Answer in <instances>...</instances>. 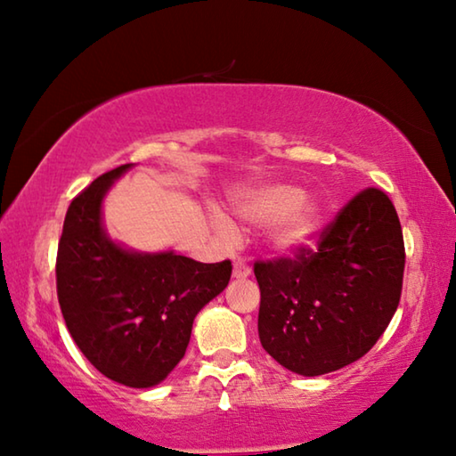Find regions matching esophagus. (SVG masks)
<instances>
[{"label": "esophagus", "mask_w": 456, "mask_h": 456, "mask_svg": "<svg viewBox=\"0 0 456 456\" xmlns=\"http://www.w3.org/2000/svg\"><path fill=\"white\" fill-rule=\"evenodd\" d=\"M251 275V267L245 264L243 259H237L233 264V277H237V280H245V277Z\"/></svg>", "instance_id": "obj_1"}]
</instances>
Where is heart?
<instances>
[{
	"label": "heart",
	"instance_id": "heart-1",
	"mask_svg": "<svg viewBox=\"0 0 456 456\" xmlns=\"http://www.w3.org/2000/svg\"><path fill=\"white\" fill-rule=\"evenodd\" d=\"M247 219L273 223V241L281 249L310 245L322 227V207L291 184H269L253 191L241 205Z\"/></svg>",
	"mask_w": 456,
	"mask_h": 456
}]
</instances>
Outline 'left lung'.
<instances>
[{
	"mask_svg": "<svg viewBox=\"0 0 456 456\" xmlns=\"http://www.w3.org/2000/svg\"><path fill=\"white\" fill-rule=\"evenodd\" d=\"M404 239L384 191L352 197L318 233L315 249L253 264L259 339L283 368L320 376L372 350L395 315L404 277Z\"/></svg>",
	"mask_w": 456,
	"mask_h": 456,
	"instance_id": "obj_1",
	"label": "left lung"
}]
</instances>
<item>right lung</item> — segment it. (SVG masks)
I'll use <instances>...</instances> for the list:
<instances>
[{"mask_svg": "<svg viewBox=\"0 0 456 456\" xmlns=\"http://www.w3.org/2000/svg\"><path fill=\"white\" fill-rule=\"evenodd\" d=\"M130 167L100 175L72 199L58 243L56 289L66 328L90 364L114 382L149 388L179 364L192 320L227 288L233 265L114 245L100 205Z\"/></svg>", "mask_w": 456, "mask_h": 456, "instance_id": "1", "label": "right lung"}]
</instances>
